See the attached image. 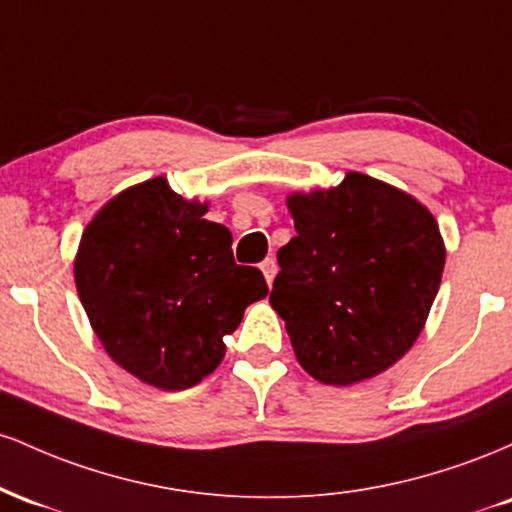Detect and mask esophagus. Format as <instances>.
I'll list each match as a JSON object with an SVG mask.
<instances>
[{"mask_svg":"<svg viewBox=\"0 0 512 512\" xmlns=\"http://www.w3.org/2000/svg\"><path fill=\"white\" fill-rule=\"evenodd\" d=\"M260 269H262L264 279H267V284L272 286L274 284V276H276V272H279V264H276L274 257H267V260L260 264Z\"/></svg>","mask_w":512,"mask_h":512,"instance_id":"1","label":"esophagus"}]
</instances>
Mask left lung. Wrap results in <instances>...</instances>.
I'll return each instance as SVG.
<instances>
[{
    "label": "left lung",
    "mask_w": 512,
    "mask_h": 512,
    "mask_svg": "<svg viewBox=\"0 0 512 512\" xmlns=\"http://www.w3.org/2000/svg\"><path fill=\"white\" fill-rule=\"evenodd\" d=\"M296 236L276 252L269 303L305 373L354 385L397 363L426 325L445 267L438 223L363 173L286 199Z\"/></svg>",
    "instance_id": "obj_1"
}]
</instances>
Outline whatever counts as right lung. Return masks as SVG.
<instances>
[{
	"instance_id": "obj_1",
	"label": "right lung",
	"mask_w": 512,
	"mask_h": 512,
	"mask_svg": "<svg viewBox=\"0 0 512 512\" xmlns=\"http://www.w3.org/2000/svg\"><path fill=\"white\" fill-rule=\"evenodd\" d=\"M166 178L127 187L93 216L74 281L103 349L158 390H187L214 373L223 337L269 293L257 267L233 260L231 231Z\"/></svg>"
}]
</instances>
